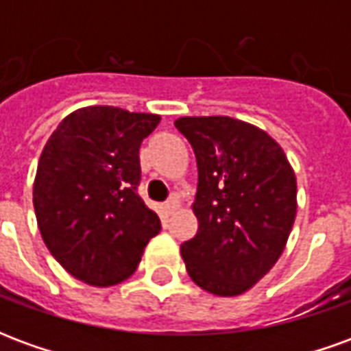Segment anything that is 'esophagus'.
<instances>
[{"instance_id":"esophagus-1","label":"esophagus","mask_w":351,"mask_h":351,"mask_svg":"<svg viewBox=\"0 0 351 351\" xmlns=\"http://www.w3.org/2000/svg\"><path fill=\"white\" fill-rule=\"evenodd\" d=\"M163 208H165V213H167V214L175 213L176 208H178V199H176V197H171V199H169V201H167V203L163 205Z\"/></svg>"}]
</instances>
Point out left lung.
I'll use <instances>...</instances> for the list:
<instances>
[{
	"instance_id": "obj_1",
	"label": "left lung",
	"mask_w": 351,
	"mask_h": 351,
	"mask_svg": "<svg viewBox=\"0 0 351 351\" xmlns=\"http://www.w3.org/2000/svg\"><path fill=\"white\" fill-rule=\"evenodd\" d=\"M175 128L195 152L197 233L180 246L190 278L235 297L278 261L297 214L295 173L280 145L229 116H184Z\"/></svg>"
}]
</instances>
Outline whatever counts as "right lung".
<instances>
[{
    "mask_svg": "<svg viewBox=\"0 0 351 351\" xmlns=\"http://www.w3.org/2000/svg\"><path fill=\"white\" fill-rule=\"evenodd\" d=\"M158 114L79 108L43 148L34 182L37 226L50 254L90 286H114L137 269L158 214L138 197V148Z\"/></svg>",
    "mask_w": 351,
    "mask_h": 351,
    "instance_id": "add662e5",
    "label": "right lung"
}]
</instances>
